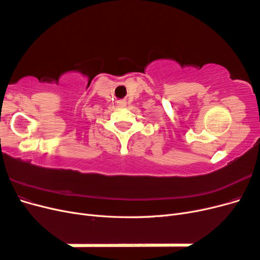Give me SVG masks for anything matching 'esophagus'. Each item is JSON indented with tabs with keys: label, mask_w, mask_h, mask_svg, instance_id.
Instances as JSON below:
<instances>
[{
	"label": "esophagus",
	"mask_w": 260,
	"mask_h": 260,
	"mask_svg": "<svg viewBox=\"0 0 260 260\" xmlns=\"http://www.w3.org/2000/svg\"><path fill=\"white\" fill-rule=\"evenodd\" d=\"M119 105H120V106H125V102H124V101L119 102Z\"/></svg>",
	"instance_id": "esophagus-1"
}]
</instances>
